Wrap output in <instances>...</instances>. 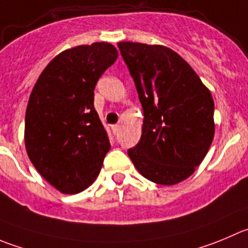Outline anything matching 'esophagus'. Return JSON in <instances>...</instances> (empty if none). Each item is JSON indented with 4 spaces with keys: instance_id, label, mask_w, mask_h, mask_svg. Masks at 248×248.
Returning a JSON list of instances; mask_svg holds the SVG:
<instances>
[{
    "instance_id": "esophagus-1",
    "label": "esophagus",
    "mask_w": 248,
    "mask_h": 248,
    "mask_svg": "<svg viewBox=\"0 0 248 248\" xmlns=\"http://www.w3.org/2000/svg\"><path fill=\"white\" fill-rule=\"evenodd\" d=\"M119 130H120V125H112V131L114 135H117V134L119 133Z\"/></svg>"
}]
</instances>
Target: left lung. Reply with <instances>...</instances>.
Instances as JSON below:
<instances>
[{
    "instance_id": "left-lung-1",
    "label": "left lung",
    "mask_w": 248,
    "mask_h": 248,
    "mask_svg": "<svg viewBox=\"0 0 248 248\" xmlns=\"http://www.w3.org/2000/svg\"><path fill=\"white\" fill-rule=\"evenodd\" d=\"M143 110L142 134L128 151L143 178L170 186L196 170L216 131L208 87L183 57L162 45L118 42Z\"/></svg>"
}]
</instances>
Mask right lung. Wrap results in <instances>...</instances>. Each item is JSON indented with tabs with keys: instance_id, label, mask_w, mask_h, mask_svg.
<instances>
[{
	"instance_id": "right-lung-1",
	"label": "right lung",
	"mask_w": 248,
	"mask_h": 248,
	"mask_svg": "<svg viewBox=\"0 0 248 248\" xmlns=\"http://www.w3.org/2000/svg\"><path fill=\"white\" fill-rule=\"evenodd\" d=\"M117 58L109 42L64 49L32 87L25 112V148L36 170L60 192L86 190L110 150L93 108V90Z\"/></svg>"
}]
</instances>
